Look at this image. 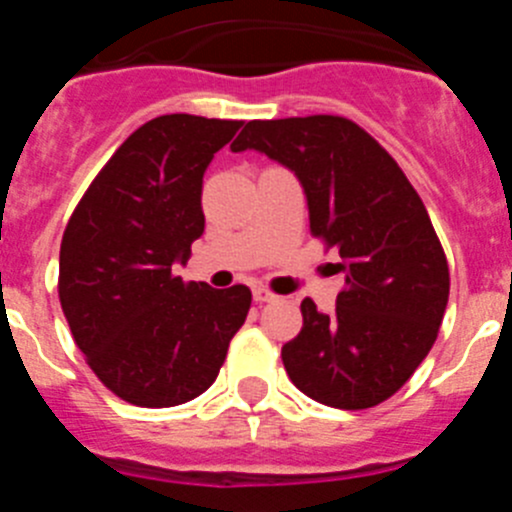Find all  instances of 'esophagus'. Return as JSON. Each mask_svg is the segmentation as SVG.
I'll use <instances>...</instances> for the list:
<instances>
[{
    "label": "esophagus",
    "mask_w": 512,
    "mask_h": 512,
    "mask_svg": "<svg viewBox=\"0 0 512 512\" xmlns=\"http://www.w3.org/2000/svg\"><path fill=\"white\" fill-rule=\"evenodd\" d=\"M253 300H256V302H274V300H277V295H274V292H271V289H266V287H256V289H253Z\"/></svg>",
    "instance_id": "obj_1"
}]
</instances>
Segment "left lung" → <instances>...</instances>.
I'll use <instances>...</instances> for the list:
<instances>
[{
  "mask_svg": "<svg viewBox=\"0 0 512 512\" xmlns=\"http://www.w3.org/2000/svg\"><path fill=\"white\" fill-rule=\"evenodd\" d=\"M230 148L295 171L310 233L341 256L336 312L302 300V330L282 348L289 379L330 408H374L428 356L449 302V264L423 200L395 158L346 117L251 120Z\"/></svg>",
  "mask_w": 512,
  "mask_h": 512,
  "instance_id": "obj_1",
  "label": "left lung"
}]
</instances>
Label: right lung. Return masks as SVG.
Masks as SVG:
<instances>
[{
	"label": "right lung",
	"mask_w": 512,
	"mask_h": 512,
	"mask_svg": "<svg viewBox=\"0 0 512 512\" xmlns=\"http://www.w3.org/2000/svg\"><path fill=\"white\" fill-rule=\"evenodd\" d=\"M243 120L161 115L140 125L63 230L58 297L99 382L138 408H174L215 382L251 289L184 282L205 230L202 176Z\"/></svg>",
	"instance_id": "obj_1"
}]
</instances>
